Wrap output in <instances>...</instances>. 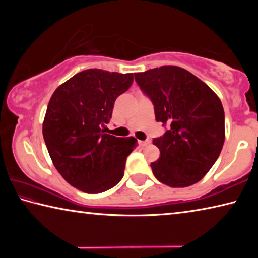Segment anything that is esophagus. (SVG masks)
<instances>
[{
  "instance_id": "esophagus-1",
  "label": "esophagus",
  "mask_w": 258,
  "mask_h": 258,
  "mask_svg": "<svg viewBox=\"0 0 258 258\" xmlns=\"http://www.w3.org/2000/svg\"><path fill=\"white\" fill-rule=\"evenodd\" d=\"M139 143H140V146H141V147H146L147 145H149V143H150V140L148 139V140H145V141H139Z\"/></svg>"
}]
</instances>
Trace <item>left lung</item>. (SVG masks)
I'll return each mask as SVG.
<instances>
[{
	"label": "left lung",
	"mask_w": 258,
	"mask_h": 258,
	"mask_svg": "<svg viewBox=\"0 0 258 258\" xmlns=\"http://www.w3.org/2000/svg\"><path fill=\"white\" fill-rule=\"evenodd\" d=\"M166 128L152 140L160 157L151 163L158 181L172 187L197 183L215 164L224 143V109L211 87L185 69L163 66L134 74Z\"/></svg>",
	"instance_id": "obj_1"
}]
</instances>
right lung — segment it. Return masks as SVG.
<instances>
[{
	"label": "right lung",
	"mask_w": 258,
	"mask_h": 258,
	"mask_svg": "<svg viewBox=\"0 0 258 258\" xmlns=\"http://www.w3.org/2000/svg\"><path fill=\"white\" fill-rule=\"evenodd\" d=\"M133 74L87 69L54 91L46 109L43 137L55 168L69 184L101 194L118 184L134 138H116L102 127L116 99L130 89Z\"/></svg>",
	"instance_id": "add662e5"
}]
</instances>
